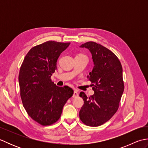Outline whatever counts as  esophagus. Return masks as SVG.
I'll use <instances>...</instances> for the list:
<instances>
[{
    "instance_id": "34e87169",
    "label": "esophagus",
    "mask_w": 148,
    "mask_h": 148,
    "mask_svg": "<svg viewBox=\"0 0 148 148\" xmlns=\"http://www.w3.org/2000/svg\"><path fill=\"white\" fill-rule=\"evenodd\" d=\"M78 96H79V93H78L77 91L74 90V91L73 95H72V97H73V98H76V97H77Z\"/></svg>"
}]
</instances>
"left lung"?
Segmentation results:
<instances>
[{
	"mask_svg": "<svg viewBox=\"0 0 148 148\" xmlns=\"http://www.w3.org/2000/svg\"><path fill=\"white\" fill-rule=\"evenodd\" d=\"M80 47L88 49L92 55L94 67L87 77L92 83L94 95L79 93L84 100L79 118L88 126L98 127L109 120L118 109L124 91L122 66L114 53L100 44L90 41Z\"/></svg>",
	"mask_w": 148,
	"mask_h": 148,
	"instance_id": "obj_1",
	"label": "left lung"
}]
</instances>
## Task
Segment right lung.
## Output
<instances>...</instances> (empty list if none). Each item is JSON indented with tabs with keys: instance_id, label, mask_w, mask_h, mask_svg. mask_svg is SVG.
<instances>
[{
	"instance_id": "obj_1",
	"label": "right lung",
	"mask_w": 148,
	"mask_h": 148,
	"mask_svg": "<svg viewBox=\"0 0 148 148\" xmlns=\"http://www.w3.org/2000/svg\"><path fill=\"white\" fill-rule=\"evenodd\" d=\"M70 44L49 40L34 46L20 67L18 81L23 107L31 118L43 126L58 120L74 93L71 88L59 87L51 79L59 56Z\"/></svg>"
}]
</instances>
